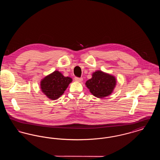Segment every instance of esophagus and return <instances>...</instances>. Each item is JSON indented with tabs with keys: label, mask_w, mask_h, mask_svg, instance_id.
Returning <instances> with one entry per match:
<instances>
[{
	"label": "esophagus",
	"mask_w": 160,
	"mask_h": 160,
	"mask_svg": "<svg viewBox=\"0 0 160 160\" xmlns=\"http://www.w3.org/2000/svg\"><path fill=\"white\" fill-rule=\"evenodd\" d=\"M75 80H76V82H81L83 81V78L76 77H75Z\"/></svg>",
	"instance_id": "1"
}]
</instances>
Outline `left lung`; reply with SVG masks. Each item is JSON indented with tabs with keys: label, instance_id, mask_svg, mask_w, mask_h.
Masks as SVG:
<instances>
[{
	"label": "left lung",
	"instance_id": "8db88e82",
	"mask_svg": "<svg viewBox=\"0 0 160 160\" xmlns=\"http://www.w3.org/2000/svg\"><path fill=\"white\" fill-rule=\"evenodd\" d=\"M116 84L114 76L97 71L93 73L92 77L86 82V87L95 97L103 98L110 95Z\"/></svg>",
	"mask_w": 160,
	"mask_h": 160
}]
</instances>
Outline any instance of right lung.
<instances>
[{
    "label": "right lung",
    "instance_id": "obj_1",
    "mask_svg": "<svg viewBox=\"0 0 160 160\" xmlns=\"http://www.w3.org/2000/svg\"><path fill=\"white\" fill-rule=\"evenodd\" d=\"M71 82V78L64 77L58 71H55L41 80V88L49 99L55 100L64 93Z\"/></svg>",
    "mask_w": 160,
    "mask_h": 160
}]
</instances>
